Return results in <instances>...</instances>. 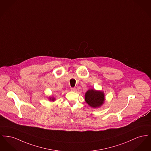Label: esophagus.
<instances>
[{
    "instance_id": "34e87169",
    "label": "esophagus",
    "mask_w": 151,
    "mask_h": 151,
    "mask_svg": "<svg viewBox=\"0 0 151 151\" xmlns=\"http://www.w3.org/2000/svg\"><path fill=\"white\" fill-rule=\"evenodd\" d=\"M71 90L73 92H76L77 91V89L76 88H71Z\"/></svg>"
}]
</instances>
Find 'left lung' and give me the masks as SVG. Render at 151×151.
Instances as JSON below:
<instances>
[{"label":"left lung","mask_w":151,"mask_h":151,"mask_svg":"<svg viewBox=\"0 0 151 151\" xmlns=\"http://www.w3.org/2000/svg\"><path fill=\"white\" fill-rule=\"evenodd\" d=\"M85 100L89 106L92 108H98L103 105L105 98L104 92L94 89H89L85 94Z\"/></svg>","instance_id":"obj_1"}]
</instances>
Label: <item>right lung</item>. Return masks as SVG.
Listing matches in <instances>:
<instances>
[{
    "instance_id": "right-lung-1",
    "label": "right lung",
    "mask_w": 151,
    "mask_h": 151,
    "mask_svg": "<svg viewBox=\"0 0 151 151\" xmlns=\"http://www.w3.org/2000/svg\"><path fill=\"white\" fill-rule=\"evenodd\" d=\"M50 100H51V101H54V100H55V98H50Z\"/></svg>"
}]
</instances>
